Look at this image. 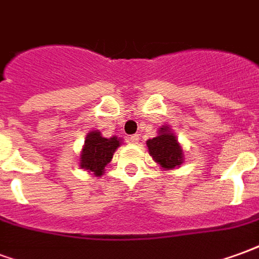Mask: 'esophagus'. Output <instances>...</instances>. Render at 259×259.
Returning <instances> with one entry per match:
<instances>
[{
  "mask_svg": "<svg viewBox=\"0 0 259 259\" xmlns=\"http://www.w3.org/2000/svg\"><path fill=\"white\" fill-rule=\"evenodd\" d=\"M128 141L131 143H138L139 142V135H131V137L128 138Z\"/></svg>",
  "mask_w": 259,
  "mask_h": 259,
  "instance_id": "1",
  "label": "esophagus"
}]
</instances>
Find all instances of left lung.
Segmentation results:
<instances>
[{
	"label": "left lung",
	"mask_w": 259,
	"mask_h": 259,
	"mask_svg": "<svg viewBox=\"0 0 259 259\" xmlns=\"http://www.w3.org/2000/svg\"><path fill=\"white\" fill-rule=\"evenodd\" d=\"M150 156L163 168H175L184 161L182 149L177 142V138L168 130V127L160 128V135L146 142Z\"/></svg>",
	"instance_id": "8db88e82"
}]
</instances>
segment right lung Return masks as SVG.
<instances>
[{
    "label": "right lung",
    "instance_id": "right-lung-1",
    "mask_svg": "<svg viewBox=\"0 0 259 259\" xmlns=\"http://www.w3.org/2000/svg\"><path fill=\"white\" fill-rule=\"evenodd\" d=\"M120 146V139L116 137L103 138L101 132H90L87 137L85 146L81 153V167L92 171L96 177H99L105 169V165L110 163L113 153Z\"/></svg>",
    "mask_w": 259,
    "mask_h": 259
}]
</instances>
